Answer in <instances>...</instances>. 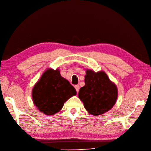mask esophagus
Listing matches in <instances>:
<instances>
[{
  "mask_svg": "<svg viewBox=\"0 0 151 151\" xmlns=\"http://www.w3.org/2000/svg\"><path fill=\"white\" fill-rule=\"evenodd\" d=\"M75 88L76 90V91L77 92H79V86L78 85V84H77V85H75Z\"/></svg>",
  "mask_w": 151,
  "mask_h": 151,
  "instance_id": "1",
  "label": "esophagus"
}]
</instances>
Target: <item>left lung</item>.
I'll use <instances>...</instances> for the list:
<instances>
[{
	"label": "left lung",
	"instance_id": "obj_1",
	"mask_svg": "<svg viewBox=\"0 0 151 151\" xmlns=\"http://www.w3.org/2000/svg\"><path fill=\"white\" fill-rule=\"evenodd\" d=\"M86 73L85 85L80 88L79 98L91 115H102L115 105L118 97L117 88L103 71L86 70Z\"/></svg>",
	"mask_w": 151,
	"mask_h": 151
}]
</instances>
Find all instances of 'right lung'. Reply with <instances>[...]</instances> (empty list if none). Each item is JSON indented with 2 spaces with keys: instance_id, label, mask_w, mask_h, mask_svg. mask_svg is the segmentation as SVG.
<instances>
[{
  "instance_id": "right-lung-1",
  "label": "right lung",
  "mask_w": 151,
  "mask_h": 151,
  "mask_svg": "<svg viewBox=\"0 0 151 151\" xmlns=\"http://www.w3.org/2000/svg\"><path fill=\"white\" fill-rule=\"evenodd\" d=\"M77 93L59 70L48 69L36 83L32 91L35 105L47 115H52L63 108L65 102Z\"/></svg>"
}]
</instances>
